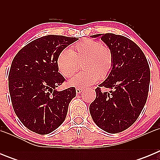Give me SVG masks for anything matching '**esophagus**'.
Returning <instances> with one entry per match:
<instances>
[{
  "mask_svg": "<svg viewBox=\"0 0 160 160\" xmlns=\"http://www.w3.org/2000/svg\"><path fill=\"white\" fill-rule=\"evenodd\" d=\"M82 91V89H80V88L76 89V93H77V94H80Z\"/></svg>",
  "mask_w": 160,
  "mask_h": 160,
  "instance_id": "34e87169",
  "label": "esophagus"
}]
</instances>
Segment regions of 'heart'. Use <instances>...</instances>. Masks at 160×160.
Instances as JSON below:
<instances>
[{"instance_id":"b5f03b06","label":"heart","mask_w":160,"mask_h":160,"mask_svg":"<svg viewBox=\"0 0 160 160\" xmlns=\"http://www.w3.org/2000/svg\"><path fill=\"white\" fill-rule=\"evenodd\" d=\"M82 72L70 81L72 87H86L100 79L104 80L113 69V53L108 46L97 40L86 38L77 42L70 49H63L57 58L59 73L64 78L72 77L82 62Z\"/></svg>"}]
</instances>
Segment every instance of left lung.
Instances as JSON below:
<instances>
[{"instance_id": "8db88e82", "label": "left lung", "mask_w": 160, "mask_h": 160, "mask_svg": "<svg viewBox=\"0 0 160 160\" xmlns=\"http://www.w3.org/2000/svg\"><path fill=\"white\" fill-rule=\"evenodd\" d=\"M91 37H100L112 50L114 65L107 78L95 89L90 114L103 131L119 133L136 121L145 106L151 78L149 65L142 49L129 38L114 33ZM101 87L111 90L102 92Z\"/></svg>"}]
</instances>
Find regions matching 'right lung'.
Returning <instances> with one entry per match:
<instances>
[{"instance_id": "obj_1", "label": "right lung", "mask_w": 160, "mask_h": 160, "mask_svg": "<svg viewBox=\"0 0 160 160\" xmlns=\"http://www.w3.org/2000/svg\"><path fill=\"white\" fill-rule=\"evenodd\" d=\"M78 38L46 35L29 42L14 57L8 73V90L14 112L25 128L46 135L64 122L74 87L56 90L65 82L57 58Z\"/></svg>"}]
</instances>
